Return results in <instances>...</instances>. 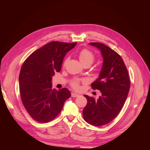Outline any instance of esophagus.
Listing matches in <instances>:
<instances>
[{
    "label": "esophagus",
    "instance_id": "esophagus-1",
    "mask_svg": "<svg viewBox=\"0 0 150 150\" xmlns=\"http://www.w3.org/2000/svg\"><path fill=\"white\" fill-rule=\"evenodd\" d=\"M71 96L73 97V98H76V97L79 96V94L76 93H71Z\"/></svg>",
    "mask_w": 150,
    "mask_h": 150
}]
</instances>
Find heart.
I'll return each mask as SVG.
<instances>
[{
    "label": "heart",
    "mask_w": 150,
    "mask_h": 150,
    "mask_svg": "<svg viewBox=\"0 0 150 150\" xmlns=\"http://www.w3.org/2000/svg\"><path fill=\"white\" fill-rule=\"evenodd\" d=\"M78 57L80 62H81V64H82L83 66L86 64H88L90 66L94 62L95 59V56L94 53L88 49H83L81 50V51H80L78 53ZM67 61H68V58L65 59L64 62V65L66 64ZM84 81L85 80L84 79L74 78L71 81L70 85L73 89H79L80 88V83L81 82L84 83Z\"/></svg>",
    "instance_id": "b5f03b06"
}]
</instances>
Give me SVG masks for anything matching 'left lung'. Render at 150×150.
<instances>
[{"instance_id": "1", "label": "left lung", "mask_w": 150, "mask_h": 150, "mask_svg": "<svg viewBox=\"0 0 150 150\" xmlns=\"http://www.w3.org/2000/svg\"><path fill=\"white\" fill-rule=\"evenodd\" d=\"M89 44L100 49L103 57L99 78L91 84L92 88L100 91L102 96L96 100L84 95L88 103L83 117L88 123L101 126L112 121L122 110L129 91L130 79L123 60L116 51L102 43Z\"/></svg>"}]
</instances>
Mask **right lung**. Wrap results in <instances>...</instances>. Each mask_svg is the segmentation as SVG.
Masks as SVG:
<instances>
[{
    "label": "right lung",
    "instance_id": "right-lung-1",
    "mask_svg": "<svg viewBox=\"0 0 150 150\" xmlns=\"http://www.w3.org/2000/svg\"><path fill=\"white\" fill-rule=\"evenodd\" d=\"M77 42L52 41L36 50L26 59L19 74L20 95L29 115L42 123L53 120L71 97L67 88L52 89V77L61 69L66 54Z\"/></svg>",
    "mask_w": 150,
    "mask_h": 150
}]
</instances>
